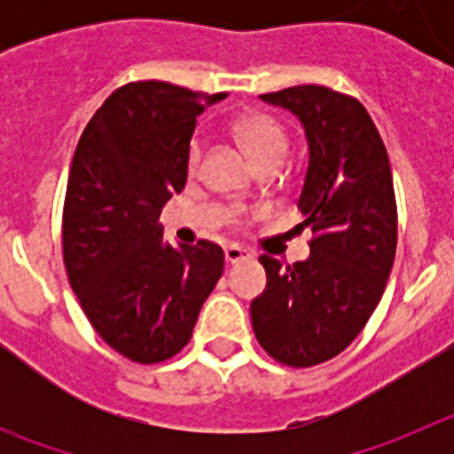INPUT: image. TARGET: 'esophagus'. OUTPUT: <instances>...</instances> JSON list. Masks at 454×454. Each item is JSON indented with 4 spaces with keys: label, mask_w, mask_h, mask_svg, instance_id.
Segmentation results:
<instances>
[{
    "label": "esophagus",
    "mask_w": 454,
    "mask_h": 454,
    "mask_svg": "<svg viewBox=\"0 0 454 454\" xmlns=\"http://www.w3.org/2000/svg\"><path fill=\"white\" fill-rule=\"evenodd\" d=\"M247 256H250V252L243 250L240 246L224 247V259H227V263H239V262H243V259H247Z\"/></svg>",
    "instance_id": "34e87169"
}]
</instances>
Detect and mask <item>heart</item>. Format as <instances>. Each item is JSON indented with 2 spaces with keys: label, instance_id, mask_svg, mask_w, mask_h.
I'll use <instances>...</instances> for the list:
<instances>
[{
  "label": "heart",
  "instance_id": "obj_1",
  "mask_svg": "<svg viewBox=\"0 0 454 454\" xmlns=\"http://www.w3.org/2000/svg\"><path fill=\"white\" fill-rule=\"evenodd\" d=\"M234 136L256 168L266 166V163H279L288 147L284 127L266 114H247L236 120ZM200 159H202V147L195 140L188 150V172L191 175L198 172Z\"/></svg>",
  "mask_w": 454,
  "mask_h": 454
}]
</instances>
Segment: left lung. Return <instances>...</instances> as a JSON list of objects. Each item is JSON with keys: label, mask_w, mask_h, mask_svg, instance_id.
Listing matches in <instances>:
<instances>
[{"label": "left lung", "mask_w": 454, "mask_h": 454, "mask_svg": "<svg viewBox=\"0 0 454 454\" xmlns=\"http://www.w3.org/2000/svg\"><path fill=\"white\" fill-rule=\"evenodd\" d=\"M298 115L309 166L298 208L311 227L307 262L262 254L266 288L252 300L259 346L309 368L340 355L382 300L398 246V208L387 147L359 99L325 86L262 95Z\"/></svg>", "instance_id": "1"}]
</instances>
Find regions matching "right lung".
<instances>
[{
	"label": "right lung",
	"instance_id": "obj_1",
	"mask_svg": "<svg viewBox=\"0 0 454 454\" xmlns=\"http://www.w3.org/2000/svg\"><path fill=\"white\" fill-rule=\"evenodd\" d=\"M204 95L168 82L118 88L86 124L63 204V262L104 343L136 364L166 362L192 336L224 268L211 240L163 243L161 208L184 191Z\"/></svg>",
	"mask_w": 454,
	"mask_h": 454
}]
</instances>
